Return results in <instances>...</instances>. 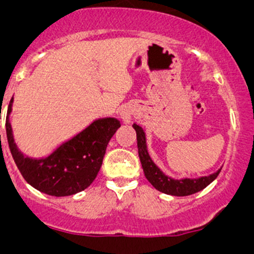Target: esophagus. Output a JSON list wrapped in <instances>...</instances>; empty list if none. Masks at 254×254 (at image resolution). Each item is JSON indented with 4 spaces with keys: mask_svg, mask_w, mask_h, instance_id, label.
I'll return each instance as SVG.
<instances>
[{
    "mask_svg": "<svg viewBox=\"0 0 254 254\" xmlns=\"http://www.w3.org/2000/svg\"><path fill=\"white\" fill-rule=\"evenodd\" d=\"M132 114H134V112H132V109L129 108V107H125V108L122 109V112H120V117H122L123 122H124L125 124H129V123L131 122Z\"/></svg>",
    "mask_w": 254,
    "mask_h": 254,
    "instance_id": "1",
    "label": "esophagus"
}]
</instances>
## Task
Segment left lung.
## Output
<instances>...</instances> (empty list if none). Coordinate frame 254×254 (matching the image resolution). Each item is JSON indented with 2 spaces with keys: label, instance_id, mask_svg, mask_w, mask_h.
Returning a JSON list of instances; mask_svg holds the SVG:
<instances>
[{
  "label": "left lung",
  "instance_id": "1",
  "mask_svg": "<svg viewBox=\"0 0 254 254\" xmlns=\"http://www.w3.org/2000/svg\"><path fill=\"white\" fill-rule=\"evenodd\" d=\"M132 127L136 131V139H137V150H139V157L140 162H141L143 173L147 181L155 187L157 190L162 191V193L168 194V195H175V196H187L190 194L196 193V191L203 190L205 187L209 186L217 176H219V171L210 176L205 177H199V178H182V179H175L171 177L166 176L155 162L152 158L150 157L147 151V145H146V135L145 131L141 127L137 124L132 125Z\"/></svg>",
  "mask_w": 254,
  "mask_h": 254
}]
</instances>
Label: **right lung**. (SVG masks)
<instances>
[{"mask_svg": "<svg viewBox=\"0 0 254 254\" xmlns=\"http://www.w3.org/2000/svg\"><path fill=\"white\" fill-rule=\"evenodd\" d=\"M12 104L13 98L7 111V140L12 157L27 183L53 196L73 195L91 186L101 170L109 140L120 127L119 120L115 118L94 120L47 157L32 158L23 155L14 142L9 123Z\"/></svg>", "mask_w": 254, "mask_h": 254, "instance_id": "1", "label": "right lung"}]
</instances>
